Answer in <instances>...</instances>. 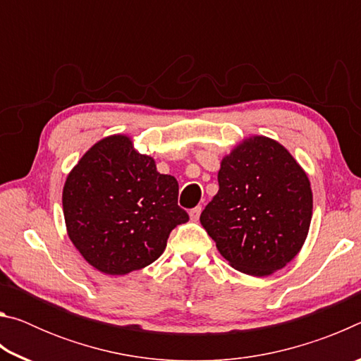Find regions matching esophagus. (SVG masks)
<instances>
[{
    "instance_id": "obj_1",
    "label": "esophagus",
    "mask_w": 361,
    "mask_h": 361,
    "mask_svg": "<svg viewBox=\"0 0 361 361\" xmlns=\"http://www.w3.org/2000/svg\"><path fill=\"white\" fill-rule=\"evenodd\" d=\"M200 213H202V207H194V209L189 212V216H191V219L192 221H197L199 219V216H200Z\"/></svg>"
}]
</instances>
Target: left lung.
<instances>
[{
    "mask_svg": "<svg viewBox=\"0 0 361 361\" xmlns=\"http://www.w3.org/2000/svg\"><path fill=\"white\" fill-rule=\"evenodd\" d=\"M218 185L200 223L223 258L255 277L288 264L312 219L310 181L295 157L272 138H245L223 157Z\"/></svg>",
    "mask_w": 361,
    "mask_h": 361,
    "instance_id": "left-lung-1",
    "label": "left lung"
}]
</instances>
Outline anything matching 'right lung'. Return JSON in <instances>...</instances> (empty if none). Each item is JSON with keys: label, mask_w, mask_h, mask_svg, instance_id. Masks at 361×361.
Returning <instances> with one entry per match:
<instances>
[{"label": "right lung", "mask_w": 361, "mask_h": 361, "mask_svg": "<svg viewBox=\"0 0 361 361\" xmlns=\"http://www.w3.org/2000/svg\"><path fill=\"white\" fill-rule=\"evenodd\" d=\"M63 215L70 240L90 266L126 276L154 262L173 228L186 223L178 181L157 172L127 135L97 142L66 176Z\"/></svg>", "instance_id": "right-lung-1"}]
</instances>
